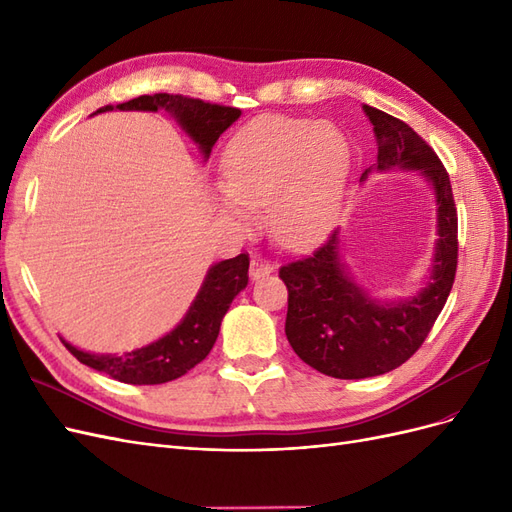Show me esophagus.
I'll return each instance as SVG.
<instances>
[{
	"mask_svg": "<svg viewBox=\"0 0 512 512\" xmlns=\"http://www.w3.org/2000/svg\"><path fill=\"white\" fill-rule=\"evenodd\" d=\"M271 273H273V267H271L269 260H265L262 256H252V260H250L252 280H260V277H267Z\"/></svg>",
	"mask_w": 512,
	"mask_h": 512,
	"instance_id": "esophagus-1",
	"label": "esophagus"
}]
</instances>
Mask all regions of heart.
I'll return each instance as SVG.
<instances>
[{
    "mask_svg": "<svg viewBox=\"0 0 512 512\" xmlns=\"http://www.w3.org/2000/svg\"><path fill=\"white\" fill-rule=\"evenodd\" d=\"M350 149L327 123L260 117L232 138L224 156L222 211L254 226L256 207L269 205L275 241L305 250L333 230L346 192Z\"/></svg>",
    "mask_w": 512,
    "mask_h": 512,
    "instance_id": "obj_1",
    "label": "heart"
}]
</instances>
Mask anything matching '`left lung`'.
Listing matches in <instances>:
<instances>
[{"label": "left lung", "instance_id": "8db88e82", "mask_svg": "<svg viewBox=\"0 0 512 512\" xmlns=\"http://www.w3.org/2000/svg\"><path fill=\"white\" fill-rule=\"evenodd\" d=\"M363 113L374 126L376 168L418 170L433 185L438 239L425 288L395 303L371 299L348 275L337 230L312 256L280 269L288 288L286 337L292 350L309 367L339 380L380 376L406 363L440 316L457 271V207L444 164L408 123L367 104Z\"/></svg>", "mask_w": 512, "mask_h": 512}]
</instances>
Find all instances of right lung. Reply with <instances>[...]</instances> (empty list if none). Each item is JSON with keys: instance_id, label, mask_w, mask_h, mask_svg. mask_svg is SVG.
I'll return each mask as SVG.
<instances>
[{"instance_id": "1", "label": "right lung", "mask_w": 512, "mask_h": 512, "mask_svg": "<svg viewBox=\"0 0 512 512\" xmlns=\"http://www.w3.org/2000/svg\"><path fill=\"white\" fill-rule=\"evenodd\" d=\"M119 108V111H151L164 108L173 115L179 126L209 158L211 147L220 134L226 132L241 115L239 108L211 104L198 98L181 94H153L138 96L117 106H102L96 113H106ZM247 269H250V256L239 254L230 260H222L207 271L203 286H200L188 314L177 327L166 333L158 342H153L141 350L128 354H91L83 352L61 339L64 346L83 365L104 371L111 378L126 384H164L177 380L198 365L211 352L215 339L220 333V324L232 299L247 286Z\"/></svg>"}]
</instances>
